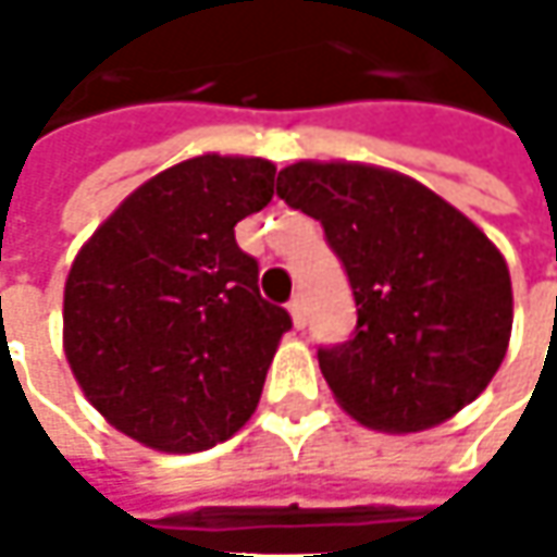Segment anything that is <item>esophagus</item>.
<instances>
[{"instance_id":"esophagus-1","label":"esophagus","mask_w":557,"mask_h":557,"mask_svg":"<svg viewBox=\"0 0 557 557\" xmlns=\"http://www.w3.org/2000/svg\"><path fill=\"white\" fill-rule=\"evenodd\" d=\"M289 315H293V325H296V329H306V322H309V309H306V296H302V293L289 299Z\"/></svg>"}]
</instances>
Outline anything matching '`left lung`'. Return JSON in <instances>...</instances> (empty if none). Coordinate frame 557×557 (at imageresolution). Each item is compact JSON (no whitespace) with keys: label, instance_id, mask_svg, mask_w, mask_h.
<instances>
[{"label":"left lung","instance_id":"obj_1","mask_svg":"<svg viewBox=\"0 0 557 557\" xmlns=\"http://www.w3.org/2000/svg\"><path fill=\"white\" fill-rule=\"evenodd\" d=\"M277 194L325 226L357 331L319 350L334 401L363 428L421 433L472 405L504 363L513 286L497 245L421 181L363 162H293Z\"/></svg>","mask_w":557,"mask_h":557}]
</instances>
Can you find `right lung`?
<instances>
[{
	"instance_id": "right-lung-1",
	"label": "right lung",
	"mask_w": 557,
	"mask_h": 557,
	"mask_svg": "<svg viewBox=\"0 0 557 557\" xmlns=\"http://www.w3.org/2000/svg\"><path fill=\"white\" fill-rule=\"evenodd\" d=\"M277 165L194 156L143 181L78 248L63 289V350L91 408L159 453L228 440L289 331L258 293L235 223L274 197Z\"/></svg>"
}]
</instances>
